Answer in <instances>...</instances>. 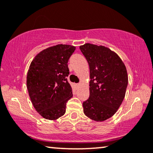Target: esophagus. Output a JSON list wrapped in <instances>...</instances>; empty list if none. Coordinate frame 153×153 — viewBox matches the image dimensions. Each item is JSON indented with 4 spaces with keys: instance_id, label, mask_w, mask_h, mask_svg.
<instances>
[{
    "instance_id": "1",
    "label": "esophagus",
    "mask_w": 153,
    "mask_h": 153,
    "mask_svg": "<svg viewBox=\"0 0 153 153\" xmlns=\"http://www.w3.org/2000/svg\"><path fill=\"white\" fill-rule=\"evenodd\" d=\"M76 86H77V87H79L81 86V84H76Z\"/></svg>"
}]
</instances>
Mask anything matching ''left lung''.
Segmentation results:
<instances>
[{
    "label": "left lung",
    "instance_id": "obj_1",
    "mask_svg": "<svg viewBox=\"0 0 153 153\" xmlns=\"http://www.w3.org/2000/svg\"><path fill=\"white\" fill-rule=\"evenodd\" d=\"M79 48L90 69V96L83 102L84 113L103 122L115 114L124 100L128 85L126 66L115 52L103 45L85 43Z\"/></svg>",
    "mask_w": 153,
    "mask_h": 153
}]
</instances>
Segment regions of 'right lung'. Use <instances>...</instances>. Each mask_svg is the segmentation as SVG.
<instances>
[{
    "label": "right lung",
    "mask_w": 153,
    "mask_h": 153,
    "mask_svg": "<svg viewBox=\"0 0 153 153\" xmlns=\"http://www.w3.org/2000/svg\"><path fill=\"white\" fill-rule=\"evenodd\" d=\"M76 47L58 44L45 48L31 61L27 76V87L35 110L41 117L56 120L63 116L66 102L72 98L67 81L68 60Z\"/></svg>",
    "instance_id": "1"
}]
</instances>
